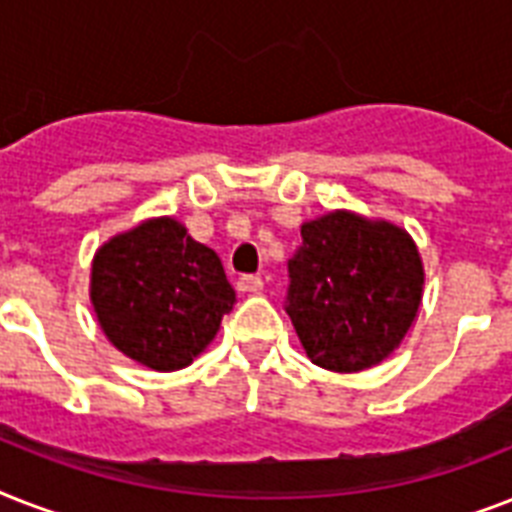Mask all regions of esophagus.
I'll return each instance as SVG.
<instances>
[{"label": "esophagus", "mask_w": 512, "mask_h": 512, "mask_svg": "<svg viewBox=\"0 0 512 512\" xmlns=\"http://www.w3.org/2000/svg\"><path fill=\"white\" fill-rule=\"evenodd\" d=\"M236 289L244 292V295H255V292L263 289V279H260V276H252V273H244V276H239V281H236Z\"/></svg>", "instance_id": "1"}]
</instances>
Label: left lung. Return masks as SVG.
<instances>
[{"label":"left lung","instance_id":"1","mask_svg":"<svg viewBox=\"0 0 512 512\" xmlns=\"http://www.w3.org/2000/svg\"><path fill=\"white\" fill-rule=\"evenodd\" d=\"M300 236L284 308L308 358L332 372L380 364L420 308L425 276L414 241L350 212L311 220Z\"/></svg>","mask_w":512,"mask_h":512}]
</instances>
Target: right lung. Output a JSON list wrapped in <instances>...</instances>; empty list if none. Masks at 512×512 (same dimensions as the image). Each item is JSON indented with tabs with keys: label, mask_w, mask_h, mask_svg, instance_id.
<instances>
[{
	"label": "right lung",
	"mask_w": 512,
	"mask_h": 512,
	"mask_svg": "<svg viewBox=\"0 0 512 512\" xmlns=\"http://www.w3.org/2000/svg\"><path fill=\"white\" fill-rule=\"evenodd\" d=\"M90 297L108 340L156 372L191 364L236 303L220 257L172 217L146 220L103 244Z\"/></svg>",
	"instance_id": "add662e5"
}]
</instances>
